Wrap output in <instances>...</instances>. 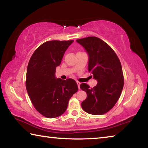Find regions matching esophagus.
Masks as SVG:
<instances>
[{
    "instance_id": "34e87169",
    "label": "esophagus",
    "mask_w": 148,
    "mask_h": 148,
    "mask_svg": "<svg viewBox=\"0 0 148 148\" xmlns=\"http://www.w3.org/2000/svg\"><path fill=\"white\" fill-rule=\"evenodd\" d=\"M77 86H78V88H79V86H80V82H77Z\"/></svg>"
}]
</instances>
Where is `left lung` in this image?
Instances as JSON below:
<instances>
[{
	"mask_svg": "<svg viewBox=\"0 0 148 148\" xmlns=\"http://www.w3.org/2000/svg\"><path fill=\"white\" fill-rule=\"evenodd\" d=\"M76 42L88 55V71L97 81L93 88L85 83L80 85V88L87 93L82 107L90 114H104L114 106L123 88L121 62L114 50L97 37L89 36Z\"/></svg>",
	"mask_w": 148,
	"mask_h": 148,
	"instance_id": "obj_1",
	"label": "left lung"
}]
</instances>
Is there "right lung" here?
Instances as JSON below:
<instances>
[{"label": "right lung", "mask_w": 148, "mask_h": 148, "mask_svg": "<svg viewBox=\"0 0 148 148\" xmlns=\"http://www.w3.org/2000/svg\"><path fill=\"white\" fill-rule=\"evenodd\" d=\"M74 40L46 42L31 56L27 69L26 89L31 102L39 113L48 118L64 113L69 101L77 91L76 81L56 77L67 48Z\"/></svg>", "instance_id": "1"}]
</instances>
